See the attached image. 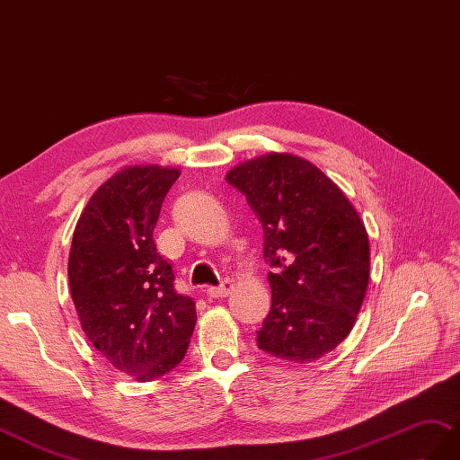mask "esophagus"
Segmentation results:
<instances>
[{
    "label": "esophagus",
    "mask_w": 460,
    "mask_h": 460,
    "mask_svg": "<svg viewBox=\"0 0 460 460\" xmlns=\"http://www.w3.org/2000/svg\"><path fill=\"white\" fill-rule=\"evenodd\" d=\"M233 288H234L233 280H229V279H227V280L223 282L221 286H209L208 290H206V294H208L209 297H213V300H219V297H226V296H229Z\"/></svg>",
    "instance_id": "1"
}]
</instances>
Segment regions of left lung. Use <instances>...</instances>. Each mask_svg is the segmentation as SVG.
<instances>
[{"mask_svg":"<svg viewBox=\"0 0 460 460\" xmlns=\"http://www.w3.org/2000/svg\"><path fill=\"white\" fill-rule=\"evenodd\" d=\"M226 180L247 198L264 229L272 307L256 343L286 362H314L355 327L370 279L365 221L333 180L290 153L231 168Z\"/></svg>","mask_w":460,"mask_h":460,"instance_id":"8db88e82","label":"left lung"}]
</instances>
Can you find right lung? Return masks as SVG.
<instances>
[{"instance_id": "right-lung-1", "label": "right lung", "mask_w": 460, "mask_h": 460, "mask_svg": "<svg viewBox=\"0 0 460 460\" xmlns=\"http://www.w3.org/2000/svg\"><path fill=\"white\" fill-rule=\"evenodd\" d=\"M178 168L125 166L93 191L72 237L68 282L85 337L111 367L138 382L172 370L196 327V302L153 231Z\"/></svg>"}]
</instances>
